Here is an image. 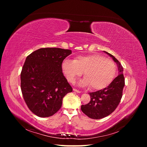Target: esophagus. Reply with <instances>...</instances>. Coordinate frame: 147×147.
<instances>
[{"label": "esophagus", "instance_id": "34e87169", "mask_svg": "<svg viewBox=\"0 0 147 147\" xmlns=\"http://www.w3.org/2000/svg\"><path fill=\"white\" fill-rule=\"evenodd\" d=\"M73 91H75V92H78V93H80V92H81V91H80L77 90V89H75V88H74V89H73Z\"/></svg>", "mask_w": 147, "mask_h": 147}]
</instances>
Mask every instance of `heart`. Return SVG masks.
Returning a JSON list of instances; mask_svg holds the SVG:
<instances>
[{
	"instance_id": "heart-1",
	"label": "heart",
	"mask_w": 147,
	"mask_h": 147,
	"mask_svg": "<svg viewBox=\"0 0 147 147\" xmlns=\"http://www.w3.org/2000/svg\"><path fill=\"white\" fill-rule=\"evenodd\" d=\"M61 67L67 79L71 83L83 72L84 78L80 82L79 85H90L94 90L107 86L116 74V65L113 61L96 54L78 56L74 61L65 59Z\"/></svg>"
}]
</instances>
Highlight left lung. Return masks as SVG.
<instances>
[{"mask_svg":"<svg viewBox=\"0 0 147 147\" xmlns=\"http://www.w3.org/2000/svg\"><path fill=\"white\" fill-rule=\"evenodd\" d=\"M116 63L118 75L109 85L96 92H89L91 100L86 105H82L81 110L88 117L98 119L110 115L116 109L121 99L124 86L123 68L119 62L110 53L104 51Z\"/></svg>","mask_w":147,"mask_h":147,"instance_id":"left-lung-1","label":"left lung"}]
</instances>
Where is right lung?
Returning <instances> with one entry per match:
<instances>
[{
    "label": "right lung",
    "mask_w": 147,
    "mask_h": 147,
    "mask_svg": "<svg viewBox=\"0 0 147 147\" xmlns=\"http://www.w3.org/2000/svg\"><path fill=\"white\" fill-rule=\"evenodd\" d=\"M72 53L59 48H40L26 57L21 73V89L29 110L42 118L56 113L63 97L72 91L62 63Z\"/></svg>",
    "instance_id": "1"
}]
</instances>
